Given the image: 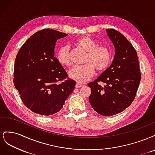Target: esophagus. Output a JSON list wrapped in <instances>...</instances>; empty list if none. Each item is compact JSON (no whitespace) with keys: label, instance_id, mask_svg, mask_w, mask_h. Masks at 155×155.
<instances>
[{"label":"esophagus","instance_id":"1","mask_svg":"<svg viewBox=\"0 0 155 155\" xmlns=\"http://www.w3.org/2000/svg\"><path fill=\"white\" fill-rule=\"evenodd\" d=\"M83 86V84H81V83H77L76 85V88H79V87H81Z\"/></svg>","mask_w":155,"mask_h":155}]
</instances>
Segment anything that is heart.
Masks as SVG:
<instances>
[{
    "label": "heart",
    "instance_id": "1",
    "mask_svg": "<svg viewBox=\"0 0 155 155\" xmlns=\"http://www.w3.org/2000/svg\"><path fill=\"white\" fill-rule=\"evenodd\" d=\"M76 45L87 52L84 63L85 64L75 66L69 72L70 78L78 83H85L91 79L95 74V68L98 72L105 70L110 63V51L105 46H98L96 41L88 36L79 37ZM58 61L63 65L69 66L71 61L69 58L68 48L63 46L57 54Z\"/></svg>",
    "mask_w": 155,
    "mask_h": 155
}]
</instances>
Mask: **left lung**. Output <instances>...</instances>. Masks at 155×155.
<instances>
[{"label": "left lung", "instance_id": "obj_1", "mask_svg": "<svg viewBox=\"0 0 155 155\" xmlns=\"http://www.w3.org/2000/svg\"><path fill=\"white\" fill-rule=\"evenodd\" d=\"M107 36L115 49L110 66L94 81L91 88L89 102L92 109L103 116H112L126 109L133 101L141 79L137 53L120 32L107 29ZM104 83L102 87L98 84Z\"/></svg>", "mask_w": 155, "mask_h": 155}]
</instances>
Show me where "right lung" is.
Wrapping results in <instances>:
<instances>
[{
    "label": "right lung",
    "mask_w": 155,
    "mask_h": 155,
    "mask_svg": "<svg viewBox=\"0 0 155 155\" xmlns=\"http://www.w3.org/2000/svg\"><path fill=\"white\" fill-rule=\"evenodd\" d=\"M68 34L45 29L32 35L22 46L14 65L13 83L24 104L35 113H57L76 86L55 57L57 40Z\"/></svg>",
    "instance_id": "obj_1"
}]
</instances>
